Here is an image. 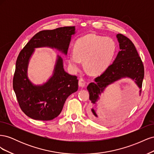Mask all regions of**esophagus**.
<instances>
[{
	"mask_svg": "<svg viewBox=\"0 0 154 154\" xmlns=\"http://www.w3.org/2000/svg\"><path fill=\"white\" fill-rule=\"evenodd\" d=\"M78 85L80 87H85L86 85V83L84 79L83 78H80L79 79V82H78Z\"/></svg>",
	"mask_w": 154,
	"mask_h": 154,
	"instance_id": "esophagus-1",
	"label": "esophagus"
}]
</instances>
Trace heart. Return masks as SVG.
<instances>
[{
    "label": "heart",
    "mask_w": 154,
    "mask_h": 154,
    "mask_svg": "<svg viewBox=\"0 0 154 154\" xmlns=\"http://www.w3.org/2000/svg\"><path fill=\"white\" fill-rule=\"evenodd\" d=\"M116 51L115 42L110 38L88 34L79 38L74 50L69 53L68 61L71 69L76 71L81 66V60L88 71L97 74L105 71L112 61Z\"/></svg>",
    "instance_id": "obj_1"
}]
</instances>
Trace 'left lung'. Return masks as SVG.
<instances>
[{"label": "left lung", "mask_w": 154, "mask_h": 154, "mask_svg": "<svg viewBox=\"0 0 154 154\" xmlns=\"http://www.w3.org/2000/svg\"><path fill=\"white\" fill-rule=\"evenodd\" d=\"M116 36L119 43L120 51L114 62L103 73L96 77L94 82L90 83L87 86L89 100L92 104L96 105L99 95L103 92L107 85L124 77H129L135 80L140 89V94L141 93L144 74L142 60L131 40L120 33ZM128 107L129 108L128 104ZM91 112L93 115L97 117L94 109H91Z\"/></svg>", "instance_id": "obj_1"}]
</instances>
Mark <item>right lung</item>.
Returning <instances> with one entry per match:
<instances>
[{
    "label": "right lung",
    "mask_w": 154,
    "mask_h": 154,
    "mask_svg": "<svg viewBox=\"0 0 154 154\" xmlns=\"http://www.w3.org/2000/svg\"><path fill=\"white\" fill-rule=\"evenodd\" d=\"M74 26L41 31L32 37L18 54L13 80V87L21 110L28 117L49 121L61 112L67 97L78 91V80L64 71L60 57L54 74L43 85H33L27 76L29 60L34 49L40 47L56 48L67 54Z\"/></svg>",
    "instance_id": "right-lung-1"
}]
</instances>
